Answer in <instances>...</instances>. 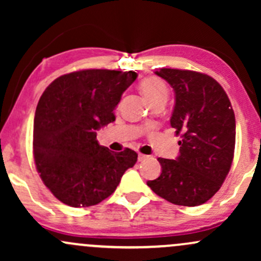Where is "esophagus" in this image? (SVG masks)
<instances>
[{
	"label": "esophagus",
	"mask_w": 261,
	"mask_h": 261,
	"mask_svg": "<svg viewBox=\"0 0 261 261\" xmlns=\"http://www.w3.org/2000/svg\"><path fill=\"white\" fill-rule=\"evenodd\" d=\"M149 155H146V154H142V153H139V162H142L145 160H147Z\"/></svg>",
	"instance_id": "1"
}]
</instances>
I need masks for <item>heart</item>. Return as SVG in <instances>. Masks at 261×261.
<instances>
[{
	"label": "heart",
	"instance_id": "1",
	"mask_svg": "<svg viewBox=\"0 0 261 261\" xmlns=\"http://www.w3.org/2000/svg\"><path fill=\"white\" fill-rule=\"evenodd\" d=\"M140 91L145 95L149 103L155 100H167L168 98V88L163 81L158 77H147L140 82Z\"/></svg>",
	"mask_w": 261,
	"mask_h": 261
}]
</instances>
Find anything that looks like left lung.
<instances>
[{
    "label": "left lung",
    "mask_w": 261,
    "mask_h": 261,
    "mask_svg": "<svg viewBox=\"0 0 261 261\" xmlns=\"http://www.w3.org/2000/svg\"><path fill=\"white\" fill-rule=\"evenodd\" d=\"M175 104L170 126L181 134L175 160L158 158L162 173L147 185L158 196L181 206H199L220 190L232 166L236 118L220 83L205 73L161 68Z\"/></svg>",
    "instance_id": "8db88e82"
}]
</instances>
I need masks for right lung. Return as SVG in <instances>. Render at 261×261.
Returning <instances> with one entry per match:
<instances>
[{"label":"right lung","mask_w":261,"mask_h":261,"mask_svg":"<svg viewBox=\"0 0 261 261\" xmlns=\"http://www.w3.org/2000/svg\"><path fill=\"white\" fill-rule=\"evenodd\" d=\"M137 73L82 70L45 89L34 118L33 151L38 173L56 199L72 207L97 205L115 191L137 153L100 146L97 130L115 121L114 109Z\"/></svg>","instance_id":"add662e5"}]
</instances>
